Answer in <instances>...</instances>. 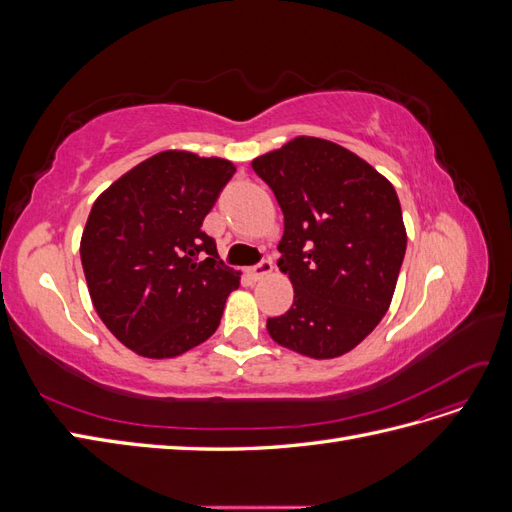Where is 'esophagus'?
<instances>
[{
    "label": "esophagus",
    "instance_id": "obj_1",
    "mask_svg": "<svg viewBox=\"0 0 512 512\" xmlns=\"http://www.w3.org/2000/svg\"><path fill=\"white\" fill-rule=\"evenodd\" d=\"M271 271H273V262L265 258V260H260L258 265H254L250 269V277H252L254 282H258V280H262V277H267Z\"/></svg>",
    "mask_w": 512,
    "mask_h": 512
}]
</instances>
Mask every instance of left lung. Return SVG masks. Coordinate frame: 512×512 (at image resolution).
<instances>
[{
	"label": "left lung",
	"instance_id": "left-lung-1",
	"mask_svg": "<svg viewBox=\"0 0 512 512\" xmlns=\"http://www.w3.org/2000/svg\"><path fill=\"white\" fill-rule=\"evenodd\" d=\"M284 213L277 267L294 288L269 318L277 344L312 359L359 346L391 305L406 254L397 192L374 166L331 141L299 136L252 162Z\"/></svg>",
	"mask_w": 512,
	"mask_h": 512
}]
</instances>
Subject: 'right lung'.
Returning a JSON list of instances; mask_svg holds the SVG:
<instances>
[{"label":"right lung","instance_id":"add662e5","mask_svg":"<svg viewBox=\"0 0 512 512\" xmlns=\"http://www.w3.org/2000/svg\"><path fill=\"white\" fill-rule=\"evenodd\" d=\"M235 164L162 151L104 190L91 207L81 262L106 329L147 359H173L220 327L239 271L203 230Z\"/></svg>","mask_w":512,"mask_h":512}]
</instances>
